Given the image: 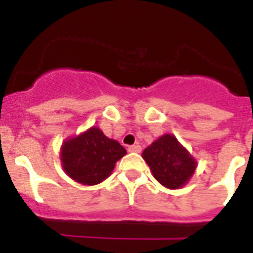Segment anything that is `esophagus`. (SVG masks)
<instances>
[{
    "mask_svg": "<svg viewBox=\"0 0 253 253\" xmlns=\"http://www.w3.org/2000/svg\"><path fill=\"white\" fill-rule=\"evenodd\" d=\"M142 151V147L139 146V144H134V146L128 147V152H135V154H139Z\"/></svg>",
    "mask_w": 253,
    "mask_h": 253,
    "instance_id": "obj_1",
    "label": "esophagus"
}]
</instances>
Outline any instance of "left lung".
<instances>
[{
  "label": "left lung",
  "mask_w": 253,
  "mask_h": 253,
  "mask_svg": "<svg viewBox=\"0 0 253 253\" xmlns=\"http://www.w3.org/2000/svg\"><path fill=\"white\" fill-rule=\"evenodd\" d=\"M156 180L168 189H180L196 172L197 160L174 135L164 134L142 154Z\"/></svg>",
  "instance_id": "1"
}]
</instances>
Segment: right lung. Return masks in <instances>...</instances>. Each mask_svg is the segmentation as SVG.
I'll list each match as a JSON object with an SVG mask.
<instances>
[{"label": "right lung", "mask_w": 253, "mask_h": 253, "mask_svg": "<svg viewBox=\"0 0 253 253\" xmlns=\"http://www.w3.org/2000/svg\"><path fill=\"white\" fill-rule=\"evenodd\" d=\"M117 140L105 136L98 127L65 139L60 148L61 167L72 180L83 185H97L110 176L115 163L126 155Z\"/></svg>", "instance_id": "1"}]
</instances>
